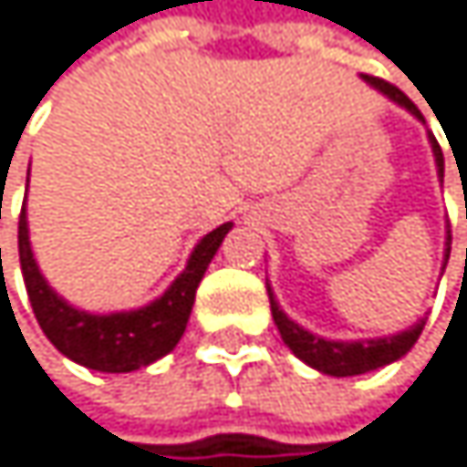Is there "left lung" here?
<instances>
[{
    "mask_svg": "<svg viewBox=\"0 0 467 467\" xmlns=\"http://www.w3.org/2000/svg\"><path fill=\"white\" fill-rule=\"evenodd\" d=\"M369 86H375L379 92H384L392 103L403 106L409 114H415L418 119H423L420 109L411 103L398 86L381 80V78H372V75H361ZM426 122V119H423ZM431 142V150H434V162H437V176L442 182V150L437 145L434 137H429ZM448 254H451V235L445 241V263H448ZM442 263V268H445ZM265 291H268V302H272V317H275V325L283 336V342L291 348V353L305 361L308 367L325 372V375H336V379H348V375H361V372H369V369H379V367H387L398 358H403L411 348H415L418 336L423 333V325L426 319L415 322L409 330H400L395 336H381V338H358V342H333V338H322V336H314L311 330L299 327L294 319H288L283 314V308L277 305L275 294H272V285L265 283Z\"/></svg>",
    "mask_w": 467,
    "mask_h": 467,
    "instance_id": "1",
    "label": "left lung"
}]
</instances>
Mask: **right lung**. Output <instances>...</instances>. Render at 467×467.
<instances>
[{
  "label": "right lung",
  "instance_id": "1",
  "mask_svg": "<svg viewBox=\"0 0 467 467\" xmlns=\"http://www.w3.org/2000/svg\"><path fill=\"white\" fill-rule=\"evenodd\" d=\"M232 223H221L195 244L184 272L171 283V288L162 296L148 302L145 308L117 311V314H88L72 308L67 299H61L38 272V263L30 249L27 213L22 210L19 263H22L33 314L44 336L67 358L98 372H134L140 367L153 364L156 358L168 356L179 345L195 302V288H199L210 260L215 257Z\"/></svg>",
  "mask_w": 467,
  "mask_h": 467
}]
</instances>
